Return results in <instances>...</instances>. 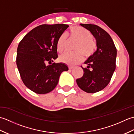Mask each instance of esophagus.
<instances>
[{
    "mask_svg": "<svg viewBox=\"0 0 134 134\" xmlns=\"http://www.w3.org/2000/svg\"><path fill=\"white\" fill-rule=\"evenodd\" d=\"M74 67L72 66V65H69V69L70 70H72Z\"/></svg>",
    "mask_w": 134,
    "mask_h": 134,
    "instance_id": "1",
    "label": "esophagus"
}]
</instances>
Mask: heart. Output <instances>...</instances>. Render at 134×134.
Returning <instances> with one entry per match:
<instances>
[{
    "label": "heart",
    "mask_w": 134,
    "mask_h": 134,
    "mask_svg": "<svg viewBox=\"0 0 134 134\" xmlns=\"http://www.w3.org/2000/svg\"><path fill=\"white\" fill-rule=\"evenodd\" d=\"M67 36L70 40L78 41L75 47L76 52L63 54L59 57V60L61 62L69 65L78 64L83 60V54L86 58H89L94 52L96 45L93 40L92 33L89 30L81 26H74L71 28ZM67 42V35L64 33L62 34L56 42L57 51L60 53L63 52Z\"/></svg>",
    "instance_id": "b5f03b06"
}]
</instances>
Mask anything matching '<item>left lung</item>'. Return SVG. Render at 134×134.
<instances>
[{
    "label": "left lung",
    "instance_id": "8db88e82",
    "mask_svg": "<svg viewBox=\"0 0 134 134\" xmlns=\"http://www.w3.org/2000/svg\"><path fill=\"white\" fill-rule=\"evenodd\" d=\"M92 33L97 41V49L81 66L83 75L76 80L79 87L89 93L104 89L110 81L116 69L117 49L110 35L97 25L80 24Z\"/></svg>",
    "mask_w": 134,
    "mask_h": 134
}]
</instances>
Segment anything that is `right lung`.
<instances>
[{"mask_svg":"<svg viewBox=\"0 0 134 134\" xmlns=\"http://www.w3.org/2000/svg\"><path fill=\"white\" fill-rule=\"evenodd\" d=\"M69 27L65 24L41 25L26 34L17 48L16 63L25 86L37 94L52 91L61 73L69 70L64 63H55L56 42Z\"/></svg>","mask_w":134,"mask_h":134,"instance_id":"obj_1","label":"right lung"}]
</instances>
